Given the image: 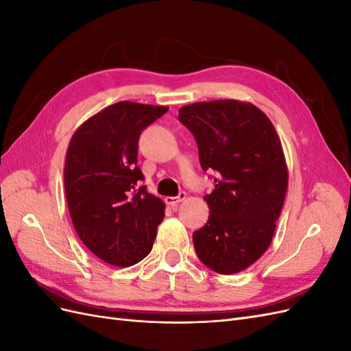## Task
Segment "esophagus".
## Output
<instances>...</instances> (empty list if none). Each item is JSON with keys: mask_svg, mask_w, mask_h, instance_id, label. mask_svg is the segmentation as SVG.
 Listing matches in <instances>:
<instances>
[{"mask_svg": "<svg viewBox=\"0 0 351 351\" xmlns=\"http://www.w3.org/2000/svg\"><path fill=\"white\" fill-rule=\"evenodd\" d=\"M186 199V192H180L178 193V196H174V197H165V202H167V205H169V206H177L180 202H183Z\"/></svg>", "mask_w": 351, "mask_h": 351, "instance_id": "34e87169", "label": "esophagus"}]
</instances>
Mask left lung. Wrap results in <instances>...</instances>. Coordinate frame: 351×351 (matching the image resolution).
<instances>
[{
	"mask_svg": "<svg viewBox=\"0 0 351 351\" xmlns=\"http://www.w3.org/2000/svg\"><path fill=\"white\" fill-rule=\"evenodd\" d=\"M178 121L195 136L202 169L217 174L204 197L208 222L193 232L197 258L237 274L268 249L281 214L289 173L280 137L259 108L234 99L186 105Z\"/></svg>",
	"mask_w": 351,
	"mask_h": 351,
	"instance_id": "left-lung-1",
	"label": "left lung"
}]
</instances>
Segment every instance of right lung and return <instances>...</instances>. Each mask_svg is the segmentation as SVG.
Segmentation results:
<instances>
[{"mask_svg": "<svg viewBox=\"0 0 351 351\" xmlns=\"http://www.w3.org/2000/svg\"><path fill=\"white\" fill-rule=\"evenodd\" d=\"M168 111L117 102L84 121L73 134L64 189L74 230L95 256L114 267H132L152 250L164 202L141 186L139 137Z\"/></svg>", "mask_w": 351, "mask_h": 351, "instance_id": "obj_1", "label": "right lung"}]
</instances>
